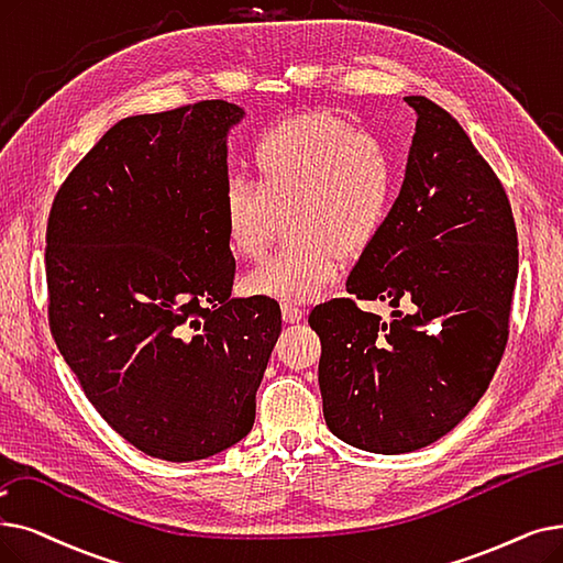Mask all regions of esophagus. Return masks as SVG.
Here are the masks:
<instances>
[{"instance_id":"esophagus-1","label":"esophagus","mask_w":563,"mask_h":563,"mask_svg":"<svg viewBox=\"0 0 563 563\" xmlns=\"http://www.w3.org/2000/svg\"><path fill=\"white\" fill-rule=\"evenodd\" d=\"M280 310H283V320H285L287 324L301 322V317H303V310H301V308L291 306V303H283V306H280Z\"/></svg>"}]
</instances>
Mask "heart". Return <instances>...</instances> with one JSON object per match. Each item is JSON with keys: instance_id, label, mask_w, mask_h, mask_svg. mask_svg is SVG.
I'll list each match as a JSON object with an SVG mask.
<instances>
[{"instance_id": "heart-1", "label": "heart", "mask_w": 563, "mask_h": 563, "mask_svg": "<svg viewBox=\"0 0 563 563\" xmlns=\"http://www.w3.org/2000/svg\"><path fill=\"white\" fill-rule=\"evenodd\" d=\"M253 179L223 190L228 246L257 260L280 213L291 234L243 278L255 297L308 301L335 278L340 257L368 251L396 205L398 169L390 146L331 112L280 121L257 135Z\"/></svg>"}]
</instances>
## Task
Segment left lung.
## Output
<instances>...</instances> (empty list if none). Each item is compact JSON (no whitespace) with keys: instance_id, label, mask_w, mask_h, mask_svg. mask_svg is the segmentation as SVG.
Returning a JSON list of instances; mask_svg holds the SVG:
<instances>
[{"instance_id":"obj_1","label":"left lung","mask_w":563,"mask_h":563,"mask_svg":"<svg viewBox=\"0 0 563 563\" xmlns=\"http://www.w3.org/2000/svg\"><path fill=\"white\" fill-rule=\"evenodd\" d=\"M405 101L419 119L394 211L347 278L352 297L308 314L322 340L327 426L388 455L437 442L483 398L518 278L516 221L495 169L444 108ZM358 300H388L395 320Z\"/></svg>"}]
</instances>
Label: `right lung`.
Wrapping results in <instances>:
<instances>
[{
  "label": "right lung",
  "instance_id": "1",
  "mask_svg": "<svg viewBox=\"0 0 563 563\" xmlns=\"http://www.w3.org/2000/svg\"><path fill=\"white\" fill-rule=\"evenodd\" d=\"M200 101L121 119L70 169L47 216V322L108 426L142 453L190 462L255 423L280 306L232 299L223 225L230 126Z\"/></svg>",
  "mask_w": 563,
  "mask_h": 563
}]
</instances>
